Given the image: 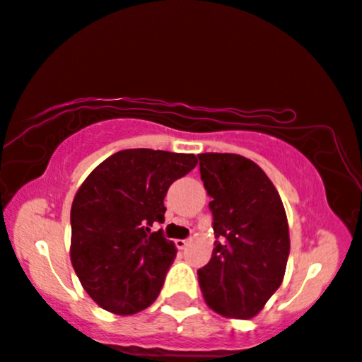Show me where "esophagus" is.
<instances>
[{"mask_svg":"<svg viewBox=\"0 0 362 362\" xmlns=\"http://www.w3.org/2000/svg\"><path fill=\"white\" fill-rule=\"evenodd\" d=\"M187 244H188V239H177L175 241V246L179 249H185Z\"/></svg>","mask_w":362,"mask_h":362,"instance_id":"34e87169","label":"esophagus"}]
</instances>
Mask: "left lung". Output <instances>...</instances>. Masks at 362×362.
Here are the masks:
<instances>
[{
	"instance_id": "left-lung-1",
	"label": "left lung",
	"mask_w": 362,
	"mask_h": 362,
	"mask_svg": "<svg viewBox=\"0 0 362 362\" xmlns=\"http://www.w3.org/2000/svg\"><path fill=\"white\" fill-rule=\"evenodd\" d=\"M215 247L198 269L203 298L226 318L249 320L281 287L290 252L281 195L261 167L238 154H198Z\"/></svg>"
}]
</instances>
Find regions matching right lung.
<instances>
[{
	"label": "right lung",
	"mask_w": 362,
	"mask_h": 362,
	"mask_svg": "<svg viewBox=\"0 0 362 362\" xmlns=\"http://www.w3.org/2000/svg\"><path fill=\"white\" fill-rule=\"evenodd\" d=\"M195 165L193 154L126 149L80 185L70 211V261L106 312L134 315L159 297L177 249L151 226L164 221L169 187Z\"/></svg>",
	"instance_id": "obj_1"
}]
</instances>
